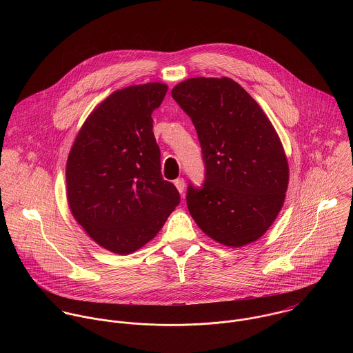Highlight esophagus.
I'll list each match as a JSON object with an SVG mask.
<instances>
[{
    "instance_id": "34e87169",
    "label": "esophagus",
    "mask_w": 353,
    "mask_h": 353,
    "mask_svg": "<svg viewBox=\"0 0 353 353\" xmlns=\"http://www.w3.org/2000/svg\"><path fill=\"white\" fill-rule=\"evenodd\" d=\"M174 183H175L176 189H178V192L183 193V190H185V179L183 178H178V179H175Z\"/></svg>"
}]
</instances>
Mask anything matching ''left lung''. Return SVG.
<instances>
[{
  "label": "left lung",
  "mask_w": 353,
  "mask_h": 353,
  "mask_svg": "<svg viewBox=\"0 0 353 353\" xmlns=\"http://www.w3.org/2000/svg\"><path fill=\"white\" fill-rule=\"evenodd\" d=\"M192 118L205 164L201 188H188V208L216 242L241 248L277 217L288 188L283 144L259 104L228 77L189 79L171 91Z\"/></svg>",
  "instance_id": "obj_1"
}]
</instances>
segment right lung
Listing matches in <instances>:
<instances>
[{
  "label": "right lung",
  "instance_id": "1",
  "mask_svg": "<svg viewBox=\"0 0 353 353\" xmlns=\"http://www.w3.org/2000/svg\"><path fill=\"white\" fill-rule=\"evenodd\" d=\"M163 83L112 92L80 129L66 163L68 202L76 221L101 248L139 250L179 205L161 176L152 112L167 94Z\"/></svg>",
  "mask_w": 353,
  "mask_h": 353
}]
</instances>
